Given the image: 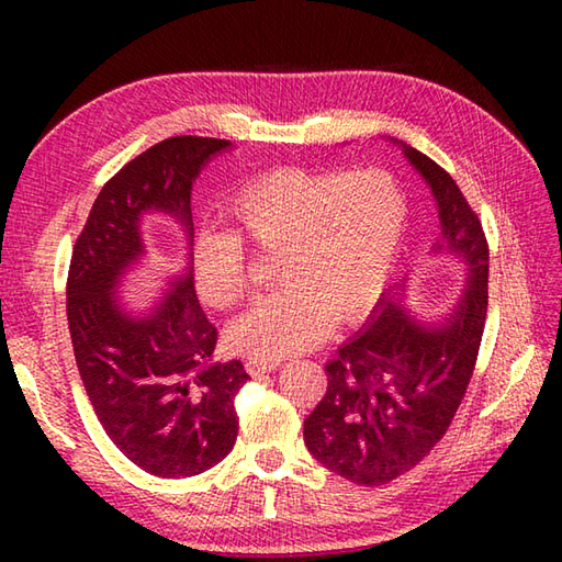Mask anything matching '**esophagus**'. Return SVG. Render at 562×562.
<instances>
[{
  "instance_id": "34e87169",
  "label": "esophagus",
  "mask_w": 562,
  "mask_h": 562,
  "mask_svg": "<svg viewBox=\"0 0 562 562\" xmlns=\"http://www.w3.org/2000/svg\"><path fill=\"white\" fill-rule=\"evenodd\" d=\"M282 364L280 357H248L246 360V372L248 374H266V372H272V369H278Z\"/></svg>"
}]
</instances>
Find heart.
<instances>
[{
	"label": "heart",
	"instance_id": "heart-1",
	"mask_svg": "<svg viewBox=\"0 0 562 562\" xmlns=\"http://www.w3.org/2000/svg\"><path fill=\"white\" fill-rule=\"evenodd\" d=\"M234 232L198 236V292L229 308L250 290L246 246L278 254L284 282L229 326V345L254 357L314 348L330 316L352 321L372 306L396 262L408 222L401 186L384 171L278 169L229 198Z\"/></svg>",
	"mask_w": 562,
	"mask_h": 562
}]
</instances>
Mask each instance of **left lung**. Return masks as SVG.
Segmentation results:
<instances>
[{"label": "left lung", "instance_id": "1", "mask_svg": "<svg viewBox=\"0 0 562 562\" xmlns=\"http://www.w3.org/2000/svg\"><path fill=\"white\" fill-rule=\"evenodd\" d=\"M405 157L432 188L445 241L469 266L445 324L405 312L403 288L381 296L364 330L326 364V396L304 420L306 449L345 481L374 487L415 469L445 437L479 360L487 316V238L457 181L423 151Z\"/></svg>", "mask_w": 562, "mask_h": 562}]
</instances>
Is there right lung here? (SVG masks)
Returning a JSON list of instances; mask_svg holds the SVG:
<instances>
[{"instance_id":"add662e5","label":"right lung","mask_w":562,"mask_h":562,"mask_svg":"<svg viewBox=\"0 0 562 562\" xmlns=\"http://www.w3.org/2000/svg\"><path fill=\"white\" fill-rule=\"evenodd\" d=\"M229 145L183 135L142 151L101 188L71 250L67 321L83 389L113 445L157 479H190L234 449V396L248 374L238 360H210L217 328L190 268L142 316L125 312L115 288L145 254L142 212H169L193 234L190 188Z\"/></svg>"}]
</instances>
